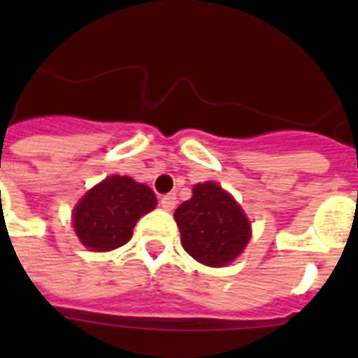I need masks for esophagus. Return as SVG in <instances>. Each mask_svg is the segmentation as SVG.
Listing matches in <instances>:
<instances>
[{
  "label": "esophagus",
  "instance_id": "34e87169",
  "mask_svg": "<svg viewBox=\"0 0 358 358\" xmlns=\"http://www.w3.org/2000/svg\"><path fill=\"white\" fill-rule=\"evenodd\" d=\"M177 204V195L176 194H166L161 197V206L164 211H172Z\"/></svg>",
  "mask_w": 358,
  "mask_h": 358
}]
</instances>
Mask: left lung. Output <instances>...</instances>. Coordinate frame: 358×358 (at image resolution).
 <instances>
[{
  "label": "left lung",
  "instance_id": "1",
  "mask_svg": "<svg viewBox=\"0 0 358 358\" xmlns=\"http://www.w3.org/2000/svg\"><path fill=\"white\" fill-rule=\"evenodd\" d=\"M176 218L185 251L208 267H224L245 249L251 226L238 202L217 182H201Z\"/></svg>",
  "mask_w": 358,
  "mask_h": 358
}]
</instances>
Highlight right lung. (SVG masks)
I'll return each mask as SVG.
<instances>
[{"instance_id": "obj_1", "label": "right lung", "mask_w": 358, "mask_h": 358, "mask_svg": "<svg viewBox=\"0 0 358 358\" xmlns=\"http://www.w3.org/2000/svg\"><path fill=\"white\" fill-rule=\"evenodd\" d=\"M156 204V195L147 185L127 176H110L78 201L73 227L91 251H113L131 240L136 222Z\"/></svg>"}]
</instances>
